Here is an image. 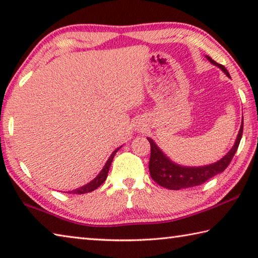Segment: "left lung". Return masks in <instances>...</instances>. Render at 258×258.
Listing matches in <instances>:
<instances>
[{
    "mask_svg": "<svg viewBox=\"0 0 258 258\" xmlns=\"http://www.w3.org/2000/svg\"><path fill=\"white\" fill-rule=\"evenodd\" d=\"M206 58L211 61L213 64H215L218 68L225 73V75L230 77L229 72L223 64L217 63L214 61L211 56H206ZM243 131V118L241 126H240L239 133L237 140H235L234 146L232 147L228 154H226L223 158L220 159L216 163L207 165V166H200V167H186V166H181L166 157V155L161 151L158 146L154 142V140L148 138V141L150 142V160H149V171L152 180L158 183L160 186H164L166 189L169 190H180L184 189V187H191L196 185H200L206 182L209 178L217 175L224 171L228 167L229 164L232 160L233 156L237 151L240 140L242 137Z\"/></svg>",
    "mask_w": 258,
    "mask_h": 258,
    "instance_id": "obj_1",
    "label": "left lung"
}]
</instances>
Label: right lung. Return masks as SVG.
<instances>
[{
	"instance_id": "add662e5",
	"label": "right lung",
	"mask_w": 258,
	"mask_h": 258,
	"mask_svg": "<svg viewBox=\"0 0 258 258\" xmlns=\"http://www.w3.org/2000/svg\"><path fill=\"white\" fill-rule=\"evenodd\" d=\"M120 148V147H119ZM119 148H117V149L112 152L111 156L109 157V159L107 160L106 165L103 166L102 171L100 172L99 175L94 178V180L91 181L90 183H87L86 185H83L81 187H78L76 190H73L71 191V194H78V195H83V194H87V192H91V191H94L95 189H98V187L102 184V183L106 181V178L108 176V172H109V168H110V165H111V161L113 159V157H115L116 152L119 150Z\"/></svg>"
}]
</instances>
